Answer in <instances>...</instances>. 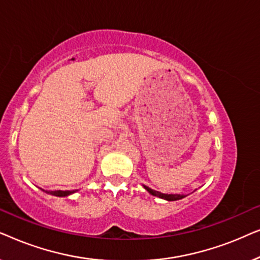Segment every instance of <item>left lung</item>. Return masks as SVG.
<instances>
[{
  "instance_id": "obj_1",
  "label": "left lung",
  "mask_w": 260,
  "mask_h": 260,
  "mask_svg": "<svg viewBox=\"0 0 260 260\" xmlns=\"http://www.w3.org/2000/svg\"><path fill=\"white\" fill-rule=\"evenodd\" d=\"M144 188L151 195H154V197L165 199V200H168V201H176V200H180V199H183L184 198L183 194L182 195H180V194H163V193H161V191H156V190L151 189V188H149L147 186H144Z\"/></svg>"
}]
</instances>
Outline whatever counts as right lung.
Wrapping results in <instances>:
<instances>
[{"label": "right lung", "mask_w": 260, "mask_h": 260, "mask_svg": "<svg viewBox=\"0 0 260 260\" xmlns=\"http://www.w3.org/2000/svg\"><path fill=\"white\" fill-rule=\"evenodd\" d=\"M47 193L55 195V197H69V195L74 193V190H54V191L49 190Z\"/></svg>", "instance_id": "right-lung-1"}]
</instances>
